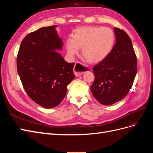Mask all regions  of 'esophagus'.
Wrapping results in <instances>:
<instances>
[{
    "instance_id": "1",
    "label": "esophagus",
    "mask_w": 153,
    "mask_h": 153,
    "mask_svg": "<svg viewBox=\"0 0 153 153\" xmlns=\"http://www.w3.org/2000/svg\"><path fill=\"white\" fill-rule=\"evenodd\" d=\"M89 70V69L84 66L80 62H76L75 63V67H74V73H75L76 76H80L82 74H84L85 72L88 71Z\"/></svg>"
}]
</instances>
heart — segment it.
Segmentation results:
<instances>
[{
    "mask_svg": "<svg viewBox=\"0 0 153 153\" xmlns=\"http://www.w3.org/2000/svg\"><path fill=\"white\" fill-rule=\"evenodd\" d=\"M115 43L114 31L108 27L94 26L76 29L72 39L66 41V48L69 56L73 57L82 48V54L92 64L103 61L112 52Z\"/></svg>",
    "mask_w": 153,
    "mask_h": 153,
    "instance_id": "heart-1",
    "label": "heart"
}]
</instances>
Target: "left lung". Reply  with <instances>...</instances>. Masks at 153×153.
Wrapping results in <instances>:
<instances>
[{
	"label": "left lung",
	"mask_w": 153,
	"mask_h": 153,
	"mask_svg": "<svg viewBox=\"0 0 153 153\" xmlns=\"http://www.w3.org/2000/svg\"><path fill=\"white\" fill-rule=\"evenodd\" d=\"M116 43L103 61L95 65L91 87L92 95L103 105H111L128 94L137 72V56L126 32L114 28Z\"/></svg>",
	"instance_id": "obj_1"
}]
</instances>
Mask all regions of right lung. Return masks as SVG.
I'll return each mask as SVG.
<instances>
[{
	"label": "right lung",
	"mask_w": 153,
	"mask_h": 153,
	"mask_svg": "<svg viewBox=\"0 0 153 153\" xmlns=\"http://www.w3.org/2000/svg\"><path fill=\"white\" fill-rule=\"evenodd\" d=\"M56 25L42 27L27 34L18 51V73L25 92L35 103L52 108L61 102L67 87L75 77V63H68L56 50L62 41Z\"/></svg>",
	"instance_id": "add662e5"
}]
</instances>
